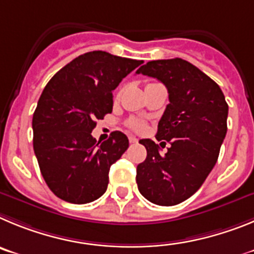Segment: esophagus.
Instances as JSON below:
<instances>
[{"label":"esophagus","mask_w":254,"mask_h":254,"mask_svg":"<svg viewBox=\"0 0 254 254\" xmlns=\"http://www.w3.org/2000/svg\"><path fill=\"white\" fill-rule=\"evenodd\" d=\"M129 141H130V143H131V144H135V143H138V139H136L135 136H131V135H130V136H129Z\"/></svg>","instance_id":"1"}]
</instances>
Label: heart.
I'll list each match as a JSON object with an SVG mask.
<instances>
[{"label": "heart", "instance_id": "obj_1", "mask_svg": "<svg viewBox=\"0 0 254 254\" xmlns=\"http://www.w3.org/2000/svg\"><path fill=\"white\" fill-rule=\"evenodd\" d=\"M129 127L131 129L136 130V131H140V130L144 129V124L141 122H139V120H130Z\"/></svg>", "mask_w": 254, "mask_h": 254}]
</instances>
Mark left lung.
I'll use <instances>...</instances> for the list:
<instances>
[{"instance_id": "1", "label": "left lung", "mask_w": 254, "mask_h": 254, "mask_svg": "<svg viewBox=\"0 0 254 254\" xmlns=\"http://www.w3.org/2000/svg\"><path fill=\"white\" fill-rule=\"evenodd\" d=\"M136 73L167 87L170 104L155 138L171 143L161 155L158 144L139 141L147 158L136 167V184L148 201L172 206L192 196L215 166L227 134L228 104L218 83L181 58L148 62Z\"/></svg>"}]
</instances>
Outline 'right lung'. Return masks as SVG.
<instances>
[{
  "mask_svg": "<svg viewBox=\"0 0 254 254\" xmlns=\"http://www.w3.org/2000/svg\"><path fill=\"white\" fill-rule=\"evenodd\" d=\"M143 61L95 50L73 59L48 82L33 116L34 152L52 192L72 204L105 193L109 171L129 147L122 131L107 140L91 132L113 111V91Z\"/></svg>",
  "mask_w": 254,
  "mask_h": 254,
  "instance_id": "obj_1",
  "label": "right lung"
}]
</instances>
